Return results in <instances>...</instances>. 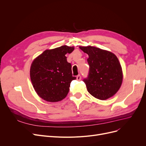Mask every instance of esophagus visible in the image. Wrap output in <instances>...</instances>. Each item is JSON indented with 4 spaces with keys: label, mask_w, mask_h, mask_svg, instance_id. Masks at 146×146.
Here are the masks:
<instances>
[{
    "label": "esophagus",
    "mask_w": 146,
    "mask_h": 146,
    "mask_svg": "<svg viewBox=\"0 0 146 146\" xmlns=\"http://www.w3.org/2000/svg\"><path fill=\"white\" fill-rule=\"evenodd\" d=\"M76 79H77L78 80H81V76H80V74L78 75L77 77H76Z\"/></svg>",
    "instance_id": "1"
}]
</instances>
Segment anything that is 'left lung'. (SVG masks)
I'll return each instance as SVG.
<instances>
[{"instance_id": "8db88e82", "label": "left lung", "mask_w": 146, "mask_h": 146, "mask_svg": "<svg viewBox=\"0 0 146 146\" xmlns=\"http://www.w3.org/2000/svg\"><path fill=\"white\" fill-rule=\"evenodd\" d=\"M79 48L89 56L88 77L83 79L88 92L100 100L113 96L120 88L123 78L117 56L110 51L92 46Z\"/></svg>"}]
</instances>
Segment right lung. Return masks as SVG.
Instances as JSON below:
<instances>
[{"instance_id":"1","label":"right lung","mask_w":146,"mask_h":146,"mask_svg":"<svg viewBox=\"0 0 146 146\" xmlns=\"http://www.w3.org/2000/svg\"><path fill=\"white\" fill-rule=\"evenodd\" d=\"M73 50L74 47L67 45L46 50L33 61L31 80L36 94L44 100L58 102L68 93L70 83L76 78L72 75V65L65 55Z\"/></svg>"}]
</instances>
